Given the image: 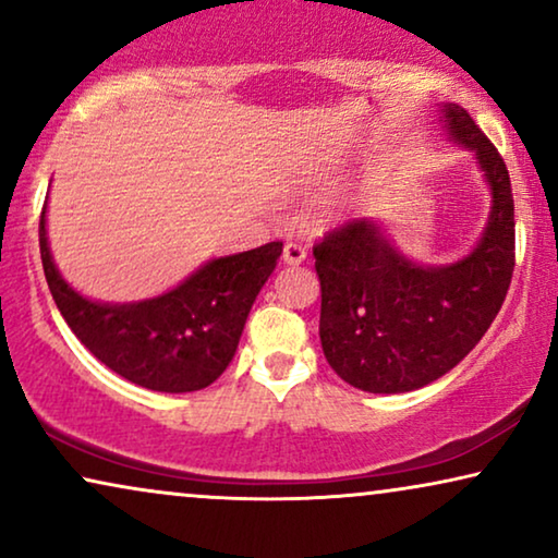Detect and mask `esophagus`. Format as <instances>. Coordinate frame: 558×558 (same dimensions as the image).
Here are the masks:
<instances>
[{
  "label": "esophagus",
  "instance_id": "1",
  "mask_svg": "<svg viewBox=\"0 0 558 558\" xmlns=\"http://www.w3.org/2000/svg\"><path fill=\"white\" fill-rule=\"evenodd\" d=\"M284 264L287 266H300L304 258H307V251H304L300 243H284Z\"/></svg>",
  "mask_w": 558,
  "mask_h": 558
}]
</instances>
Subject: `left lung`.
Listing matches in <instances>:
<instances>
[{"instance_id": "1", "label": "left lung", "mask_w": 558, "mask_h": 558, "mask_svg": "<svg viewBox=\"0 0 558 558\" xmlns=\"http://www.w3.org/2000/svg\"><path fill=\"white\" fill-rule=\"evenodd\" d=\"M449 142L475 155L490 190L480 241L449 264L403 254L384 220L361 218L315 246L319 340L332 371L368 393H407L454 368L493 325L515 266L506 162L470 113L439 106Z\"/></svg>"}]
</instances>
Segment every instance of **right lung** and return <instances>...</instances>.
I'll return each instance as SVG.
<instances>
[{
    "label": "right lung",
    "instance_id": "obj_1",
    "mask_svg": "<svg viewBox=\"0 0 558 558\" xmlns=\"http://www.w3.org/2000/svg\"><path fill=\"white\" fill-rule=\"evenodd\" d=\"M45 213L48 203L40 216V256L60 315L106 368L149 391H201L228 368L251 304L281 256V243L271 241L210 258L178 287L149 300L98 302L58 271Z\"/></svg>",
    "mask_w": 558,
    "mask_h": 558
}]
</instances>
